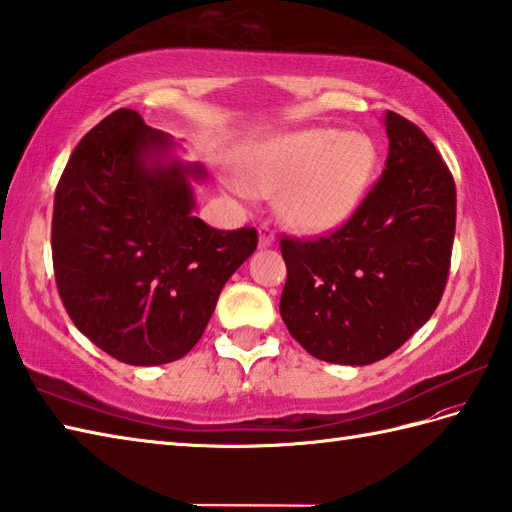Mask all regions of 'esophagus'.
<instances>
[{
	"instance_id": "1",
	"label": "esophagus",
	"mask_w": 512,
	"mask_h": 512,
	"mask_svg": "<svg viewBox=\"0 0 512 512\" xmlns=\"http://www.w3.org/2000/svg\"><path fill=\"white\" fill-rule=\"evenodd\" d=\"M272 244H275V231H272V227H268V224H261V227H259V246L268 248Z\"/></svg>"
}]
</instances>
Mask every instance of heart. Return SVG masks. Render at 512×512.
<instances>
[{
	"instance_id": "heart-1",
	"label": "heart",
	"mask_w": 512,
	"mask_h": 512,
	"mask_svg": "<svg viewBox=\"0 0 512 512\" xmlns=\"http://www.w3.org/2000/svg\"><path fill=\"white\" fill-rule=\"evenodd\" d=\"M377 146L364 133L305 128L261 139L237 159L240 194L277 196L279 216L303 233H327L349 222L371 187Z\"/></svg>"
}]
</instances>
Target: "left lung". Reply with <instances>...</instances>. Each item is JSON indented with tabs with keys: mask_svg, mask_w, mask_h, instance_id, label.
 <instances>
[{
	"mask_svg": "<svg viewBox=\"0 0 512 512\" xmlns=\"http://www.w3.org/2000/svg\"><path fill=\"white\" fill-rule=\"evenodd\" d=\"M382 178L338 231L283 237L288 279L279 312L290 336L318 360L364 366L419 331L449 275L456 185L419 126L388 111Z\"/></svg>",
	"mask_w": 512,
	"mask_h": 512,
	"instance_id": "1",
	"label": "left lung"
}]
</instances>
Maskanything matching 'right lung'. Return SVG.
<instances>
[{
    "mask_svg": "<svg viewBox=\"0 0 512 512\" xmlns=\"http://www.w3.org/2000/svg\"><path fill=\"white\" fill-rule=\"evenodd\" d=\"M170 135L117 109L71 152L52 216L54 277L65 310L95 347L133 366L192 351L257 231H218L194 216L200 163Z\"/></svg>",
    "mask_w": 512,
    "mask_h": 512,
    "instance_id": "right-lung-1",
    "label": "right lung"
}]
</instances>
